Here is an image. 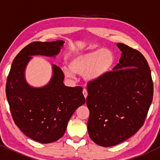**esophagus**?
I'll list each match as a JSON object with an SVG mask.
<instances>
[{
    "label": "esophagus",
    "instance_id": "esophagus-1",
    "mask_svg": "<svg viewBox=\"0 0 160 160\" xmlns=\"http://www.w3.org/2000/svg\"><path fill=\"white\" fill-rule=\"evenodd\" d=\"M83 94L84 96V98H87V97H88V90H87V89H85V88L83 90Z\"/></svg>",
    "mask_w": 160,
    "mask_h": 160
}]
</instances>
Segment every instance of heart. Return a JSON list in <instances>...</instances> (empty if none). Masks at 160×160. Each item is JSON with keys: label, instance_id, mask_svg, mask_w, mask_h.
Masks as SVG:
<instances>
[{"label": "heart", "instance_id": "b5f03b06", "mask_svg": "<svg viewBox=\"0 0 160 160\" xmlns=\"http://www.w3.org/2000/svg\"><path fill=\"white\" fill-rule=\"evenodd\" d=\"M114 62L115 56L111 49L99 48L73 55L69 66H63L62 70L69 78H73L75 73L83 74L85 80L93 81L109 72Z\"/></svg>", "mask_w": 160, "mask_h": 160}]
</instances>
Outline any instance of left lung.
Masks as SVG:
<instances>
[{
  "label": "left lung",
  "mask_w": 160,
  "mask_h": 160,
  "mask_svg": "<svg viewBox=\"0 0 160 160\" xmlns=\"http://www.w3.org/2000/svg\"><path fill=\"white\" fill-rule=\"evenodd\" d=\"M119 63L102 77L88 82L90 138L103 147L125 141L141 128L152 101L153 82L146 58L118 43Z\"/></svg>",
  "instance_id": "left-lung-1"
}]
</instances>
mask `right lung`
Listing matches in <instances>:
<instances>
[{
  "mask_svg": "<svg viewBox=\"0 0 160 160\" xmlns=\"http://www.w3.org/2000/svg\"><path fill=\"white\" fill-rule=\"evenodd\" d=\"M64 42H34L25 46L13 60L6 83V96L14 123L25 135L41 143L59 139L65 133L74 111L85 103L81 87L64 85V73L53 65V76L42 88L28 86L24 71L32 56H53Z\"/></svg>",
  "mask_w": 160,
  "mask_h": 160,
  "instance_id": "right-lung-1",
  "label": "right lung"
}]
</instances>
